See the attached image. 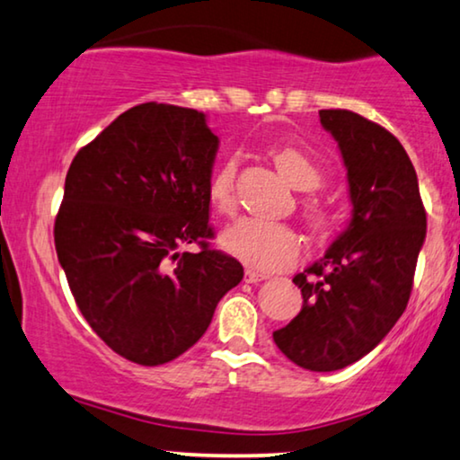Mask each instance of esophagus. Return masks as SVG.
Masks as SVG:
<instances>
[{"label": "esophagus", "mask_w": 460, "mask_h": 460, "mask_svg": "<svg viewBox=\"0 0 460 460\" xmlns=\"http://www.w3.org/2000/svg\"><path fill=\"white\" fill-rule=\"evenodd\" d=\"M245 283H261L264 279H269L267 273H258V270H252V269H245V275H243Z\"/></svg>", "instance_id": "34e87169"}]
</instances>
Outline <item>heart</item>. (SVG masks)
<instances>
[{"instance_id":"obj_1","label":"heart","mask_w":460,"mask_h":460,"mask_svg":"<svg viewBox=\"0 0 460 460\" xmlns=\"http://www.w3.org/2000/svg\"><path fill=\"white\" fill-rule=\"evenodd\" d=\"M270 158L286 181L296 190L310 191L323 183L321 164L308 150L300 146H277L270 150ZM208 199L212 208L221 215H229L235 208V160L225 163L210 177ZM304 215L314 231H325L332 225V208L325 199L314 193L304 198ZM223 248L250 269L283 270L300 256V237L283 223H269L261 218H239L221 237Z\"/></svg>"}]
</instances>
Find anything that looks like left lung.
<instances>
[{
  "mask_svg": "<svg viewBox=\"0 0 460 460\" xmlns=\"http://www.w3.org/2000/svg\"><path fill=\"white\" fill-rule=\"evenodd\" d=\"M338 141L352 218L321 261L294 277L304 304L273 340L308 371H338L390 333L409 304L427 215L415 166L394 135L350 110H321Z\"/></svg>",
  "mask_w": 460,
  "mask_h": 460,
  "instance_id": "left-lung-1",
  "label": "left lung"
}]
</instances>
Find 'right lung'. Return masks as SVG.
Instances as JSON below:
<instances>
[{"instance_id":"right-lung-1","label":"right lung","mask_w":460,"mask_h":460,"mask_svg":"<svg viewBox=\"0 0 460 460\" xmlns=\"http://www.w3.org/2000/svg\"><path fill=\"white\" fill-rule=\"evenodd\" d=\"M217 150L204 112L147 102L81 147L66 172L58 261L93 332L137 365L190 350L243 279L242 264L208 243ZM190 243L200 250L187 252Z\"/></svg>"}]
</instances>
